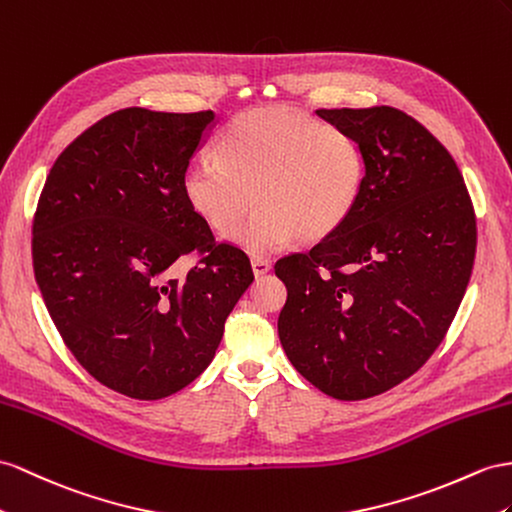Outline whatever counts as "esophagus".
<instances>
[{
	"label": "esophagus",
	"mask_w": 512,
	"mask_h": 512,
	"mask_svg": "<svg viewBox=\"0 0 512 512\" xmlns=\"http://www.w3.org/2000/svg\"><path fill=\"white\" fill-rule=\"evenodd\" d=\"M251 266H253L255 277H264V274H268L272 270L270 261L268 259H261V257H253L251 259Z\"/></svg>",
	"instance_id": "esophagus-1"
}]
</instances>
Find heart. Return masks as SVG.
<instances>
[{
    "instance_id": "heart-1",
    "label": "heart",
    "mask_w": 512,
    "mask_h": 512,
    "mask_svg": "<svg viewBox=\"0 0 512 512\" xmlns=\"http://www.w3.org/2000/svg\"><path fill=\"white\" fill-rule=\"evenodd\" d=\"M214 155L183 168V199L218 233L238 227L255 201L229 238L253 257L331 235L352 214L365 179L361 144L348 129L285 106L240 112Z\"/></svg>"
}]
</instances>
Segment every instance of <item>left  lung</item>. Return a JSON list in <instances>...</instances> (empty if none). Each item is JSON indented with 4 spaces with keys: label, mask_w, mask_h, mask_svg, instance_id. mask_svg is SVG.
Masks as SVG:
<instances>
[{
    "label": "left lung",
    "mask_w": 512,
    "mask_h": 512,
    "mask_svg": "<svg viewBox=\"0 0 512 512\" xmlns=\"http://www.w3.org/2000/svg\"><path fill=\"white\" fill-rule=\"evenodd\" d=\"M361 144L365 179L344 225L279 259V339L326 396L365 400L415 374L443 342L476 257V214L448 149L389 106L318 110Z\"/></svg>",
    "instance_id": "8db88e82"
}]
</instances>
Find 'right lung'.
Returning <instances> with one entry per match:
<instances>
[{
	"instance_id": "obj_1",
	"label": "right lung",
	"mask_w": 512,
	"mask_h": 512,
	"mask_svg": "<svg viewBox=\"0 0 512 512\" xmlns=\"http://www.w3.org/2000/svg\"><path fill=\"white\" fill-rule=\"evenodd\" d=\"M214 112H112L51 166L32 225L34 277L64 344L123 396L160 400L209 363L253 283L183 199L181 175ZM199 252L186 278L172 264Z\"/></svg>"
}]
</instances>
